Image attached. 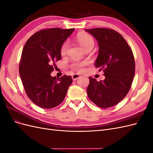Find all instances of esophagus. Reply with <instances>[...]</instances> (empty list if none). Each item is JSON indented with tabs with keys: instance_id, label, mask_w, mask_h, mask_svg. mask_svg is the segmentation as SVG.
Here are the masks:
<instances>
[{
	"instance_id": "obj_1",
	"label": "esophagus",
	"mask_w": 153,
	"mask_h": 153,
	"mask_svg": "<svg viewBox=\"0 0 153 153\" xmlns=\"http://www.w3.org/2000/svg\"><path fill=\"white\" fill-rule=\"evenodd\" d=\"M79 77H80V76L79 75H78V74H74V75H72V78L73 80H76Z\"/></svg>"
}]
</instances>
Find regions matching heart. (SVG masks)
Instances as JSON below:
<instances>
[{
  "label": "heart",
  "mask_w": 153,
  "mask_h": 153,
  "mask_svg": "<svg viewBox=\"0 0 153 153\" xmlns=\"http://www.w3.org/2000/svg\"><path fill=\"white\" fill-rule=\"evenodd\" d=\"M76 41L82 47L84 48L85 50H86L88 48L93 47L94 45V41L93 38H92V36L87 33H80L78 34L76 37ZM69 47V43L68 41H65L64 42L61 47V49H60V52L62 55H65L67 53V51ZM87 62H74L71 64V68L74 69V70L77 71H82L83 70V68L85 66H86Z\"/></svg>",
  "instance_id": "heart-1"
}]
</instances>
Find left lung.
Returning <instances> with one entry per match:
<instances>
[{"instance_id": "obj_1", "label": "left lung", "mask_w": 153, "mask_h": 153, "mask_svg": "<svg viewBox=\"0 0 153 153\" xmlns=\"http://www.w3.org/2000/svg\"><path fill=\"white\" fill-rule=\"evenodd\" d=\"M98 41L99 53L96 68L103 70L105 79L100 82L89 76L87 92L101 108L119 103L130 89L135 75V59L131 48L121 34L111 29H86Z\"/></svg>"}]
</instances>
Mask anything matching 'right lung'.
I'll return each instance as SVG.
<instances>
[{"label":"right lung","instance_id":"1","mask_svg":"<svg viewBox=\"0 0 153 153\" xmlns=\"http://www.w3.org/2000/svg\"><path fill=\"white\" fill-rule=\"evenodd\" d=\"M74 29L52 28L36 32L26 42L22 51L19 73L29 99L43 108L61 104L73 82L71 76L52 77L55 62L61 59L62 44Z\"/></svg>","mask_w":153,"mask_h":153}]
</instances>
